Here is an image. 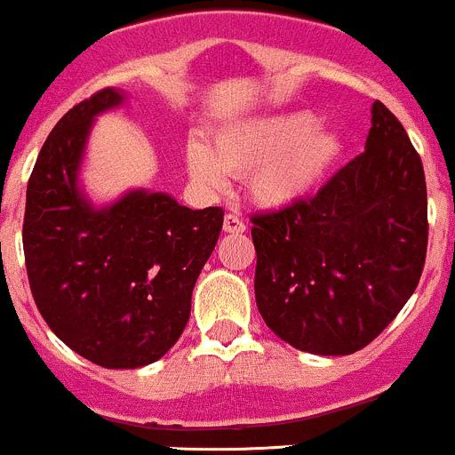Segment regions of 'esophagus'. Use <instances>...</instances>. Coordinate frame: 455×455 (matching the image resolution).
<instances>
[{
  "mask_svg": "<svg viewBox=\"0 0 455 455\" xmlns=\"http://www.w3.org/2000/svg\"><path fill=\"white\" fill-rule=\"evenodd\" d=\"M223 229H226L228 234H243L245 232V223H243L236 214H226V219H223Z\"/></svg>",
  "mask_w": 455,
  "mask_h": 455,
  "instance_id": "1",
  "label": "esophagus"
}]
</instances>
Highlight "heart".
<instances>
[{
	"label": "heart",
	"mask_w": 455,
	"mask_h": 455,
	"mask_svg": "<svg viewBox=\"0 0 455 455\" xmlns=\"http://www.w3.org/2000/svg\"><path fill=\"white\" fill-rule=\"evenodd\" d=\"M345 150L339 125L321 124L312 110H285L228 121L214 132L212 148L190 137L186 164L192 181L214 192L228 186V174H245L251 204L283 210L316 192Z\"/></svg>",
	"instance_id": "heart-1"
}]
</instances>
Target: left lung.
Masks as SVG:
<instances>
[{
  "instance_id": "obj_1",
  "label": "left lung",
  "mask_w": 455,
  "mask_h": 455,
  "mask_svg": "<svg viewBox=\"0 0 455 455\" xmlns=\"http://www.w3.org/2000/svg\"><path fill=\"white\" fill-rule=\"evenodd\" d=\"M251 223L265 325L300 352L347 356L394 321L420 281L429 232L422 161L374 101L363 155L314 199Z\"/></svg>"
}]
</instances>
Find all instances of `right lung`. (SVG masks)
Wrapping results in <instances>:
<instances>
[{
  "mask_svg": "<svg viewBox=\"0 0 455 455\" xmlns=\"http://www.w3.org/2000/svg\"><path fill=\"white\" fill-rule=\"evenodd\" d=\"M106 88L52 128L26 190L24 256L37 309L79 356L137 370L186 330L192 290L223 228V210H190L165 192L128 190L97 205L81 186L99 115L124 106Z\"/></svg>",
  "mask_w": 455,
  "mask_h": 455,
  "instance_id": "add662e5",
  "label": "right lung"
}]
</instances>
